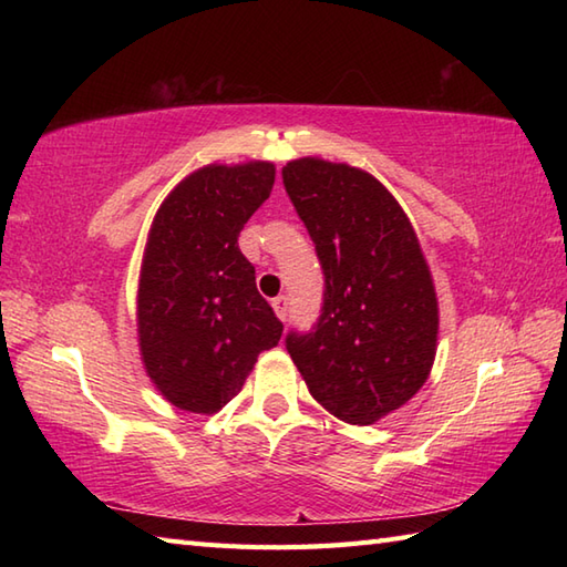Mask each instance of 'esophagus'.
<instances>
[{
	"label": "esophagus",
	"mask_w": 567,
	"mask_h": 567,
	"mask_svg": "<svg viewBox=\"0 0 567 567\" xmlns=\"http://www.w3.org/2000/svg\"><path fill=\"white\" fill-rule=\"evenodd\" d=\"M272 309H275L277 319H280V321H287V311H290V307H287V297H285V295H280V297H275V299H272Z\"/></svg>",
	"instance_id": "esophagus-1"
}]
</instances>
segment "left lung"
<instances>
[{"label":"left lung","mask_w":567,"mask_h":567,"mask_svg":"<svg viewBox=\"0 0 567 567\" xmlns=\"http://www.w3.org/2000/svg\"><path fill=\"white\" fill-rule=\"evenodd\" d=\"M282 183L327 285L315 331H292L287 351L323 409L370 426L431 375L439 299L429 262L400 202L360 167L297 158Z\"/></svg>","instance_id":"left-lung-1"}]
</instances>
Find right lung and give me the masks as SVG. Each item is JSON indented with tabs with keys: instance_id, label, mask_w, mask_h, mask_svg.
Wrapping results in <instances>:
<instances>
[{
	"instance_id": "1",
	"label": "right lung",
	"mask_w": 567,
	"mask_h": 567,
	"mask_svg": "<svg viewBox=\"0 0 567 567\" xmlns=\"http://www.w3.org/2000/svg\"><path fill=\"white\" fill-rule=\"evenodd\" d=\"M272 185L268 161L212 163L155 212L138 277V348L155 390L185 412H219L282 336L238 248Z\"/></svg>"
}]
</instances>
